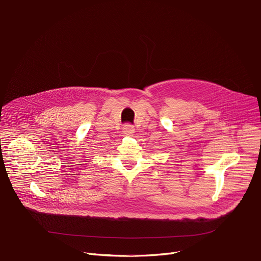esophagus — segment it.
<instances>
[{"instance_id": "obj_1", "label": "esophagus", "mask_w": 261, "mask_h": 261, "mask_svg": "<svg viewBox=\"0 0 261 261\" xmlns=\"http://www.w3.org/2000/svg\"><path fill=\"white\" fill-rule=\"evenodd\" d=\"M134 131H135L134 127H133L132 125H130V124L125 125L124 128H123V132H124V134H126V135H131V134L134 133Z\"/></svg>"}]
</instances>
